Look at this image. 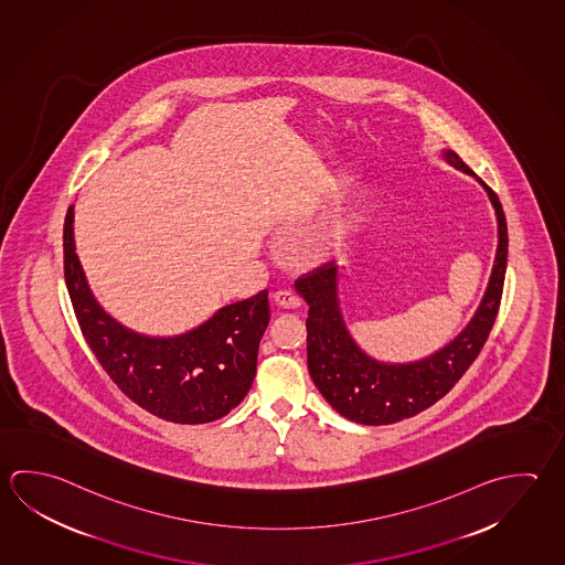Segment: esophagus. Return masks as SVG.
<instances>
[{
    "mask_svg": "<svg viewBox=\"0 0 565 565\" xmlns=\"http://www.w3.org/2000/svg\"><path fill=\"white\" fill-rule=\"evenodd\" d=\"M275 302H277L278 307L282 308L300 307V298L292 290H277L275 292Z\"/></svg>",
    "mask_w": 565,
    "mask_h": 565,
    "instance_id": "1",
    "label": "esophagus"
}]
</instances>
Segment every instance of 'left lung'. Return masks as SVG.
Instances as JSON below:
<instances>
[{"instance_id": "obj_1", "label": "left lung", "mask_w": 565, "mask_h": 565, "mask_svg": "<svg viewBox=\"0 0 565 565\" xmlns=\"http://www.w3.org/2000/svg\"><path fill=\"white\" fill-rule=\"evenodd\" d=\"M446 163L472 174L458 154L441 151ZM492 201L498 218V248L490 282L482 302L466 329L426 359L391 364L372 359L350 337L339 300V267L329 263L295 282L298 295L307 300V356L310 379L320 394L344 418L382 426L412 418L430 408L454 388L480 354L500 308L503 277L508 265V225L502 203L490 186L476 177Z\"/></svg>"}]
</instances>
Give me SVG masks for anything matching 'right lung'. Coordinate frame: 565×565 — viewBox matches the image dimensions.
Instances as JSON below:
<instances>
[{"instance_id":"1","label":"right lung","mask_w":565,"mask_h":565,"mask_svg":"<svg viewBox=\"0 0 565 565\" xmlns=\"http://www.w3.org/2000/svg\"><path fill=\"white\" fill-rule=\"evenodd\" d=\"M70 206L63 270L83 337L129 401L174 424L218 420L238 406L257 374L258 344L270 320L268 292L218 308L196 329L149 337L127 329L93 297L75 253Z\"/></svg>"}]
</instances>
